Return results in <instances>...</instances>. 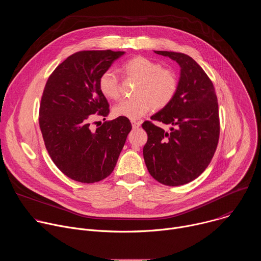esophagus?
Instances as JSON below:
<instances>
[{"label": "esophagus", "mask_w": 261, "mask_h": 261, "mask_svg": "<svg viewBox=\"0 0 261 261\" xmlns=\"http://www.w3.org/2000/svg\"><path fill=\"white\" fill-rule=\"evenodd\" d=\"M131 124H132L133 129H137V128H139V127H140L141 122H138V121H131Z\"/></svg>", "instance_id": "1"}]
</instances>
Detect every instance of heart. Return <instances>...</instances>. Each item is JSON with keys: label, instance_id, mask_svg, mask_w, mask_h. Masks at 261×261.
<instances>
[{"label": "heart", "instance_id": "heart-1", "mask_svg": "<svg viewBox=\"0 0 261 261\" xmlns=\"http://www.w3.org/2000/svg\"><path fill=\"white\" fill-rule=\"evenodd\" d=\"M121 70L126 77L135 80L138 84L134 91L135 97L124 99L114 107V115L118 118L137 120L153 107L163 108L168 105L176 93L177 81L174 73L150 59L134 57L126 61ZM98 86L107 99L116 100L120 97V81L113 70L108 69L101 74Z\"/></svg>", "mask_w": 261, "mask_h": 261}]
</instances>
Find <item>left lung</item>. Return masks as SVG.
Instances as JSON below:
<instances>
[{"label": "left lung", "mask_w": 261, "mask_h": 261, "mask_svg": "<svg viewBox=\"0 0 261 261\" xmlns=\"http://www.w3.org/2000/svg\"><path fill=\"white\" fill-rule=\"evenodd\" d=\"M179 67L176 93L171 102L151 117L171 125L170 131L145 121L147 134L143 159L150 174L166 186H180L198 177L208 166L217 148L220 122L213 83L189 56L155 50Z\"/></svg>", "instance_id": "obj_1"}]
</instances>
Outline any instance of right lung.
<instances>
[{
    "label": "right lung",
    "instance_id": "1",
    "mask_svg": "<svg viewBox=\"0 0 261 261\" xmlns=\"http://www.w3.org/2000/svg\"><path fill=\"white\" fill-rule=\"evenodd\" d=\"M124 54L110 49L75 53L55 69L45 85L39 110L44 143L57 167L74 180L91 184L107 177L132 129L126 118L90 129L93 115L105 118L109 114L99 77Z\"/></svg>",
    "mask_w": 261,
    "mask_h": 261
}]
</instances>
